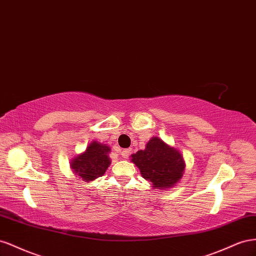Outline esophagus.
Here are the masks:
<instances>
[{
  "label": "esophagus",
  "instance_id": "1",
  "mask_svg": "<svg viewBox=\"0 0 256 256\" xmlns=\"http://www.w3.org/2000/svg\"><path fill=\"white\" fill-rule=\"evenodd\" d=\"M130 150H128V149H123L120 153H121V156L122 158H126L128 156H130Z\"/></svg>",
  "mask_w": 256,
  "mask_h": 256
}]
</instances>
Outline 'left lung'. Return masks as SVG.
I'll use <instances>...</instances> for the list:
<instances>
[{"instance_id": "left-lung-1", "label": "left lung", "mask_w": 256, "mask_h": 256, "mask_svg": "<svg viewBox=\"0 0 256 256\" xmlns=\"http://www.w3.org/2000/svg\"><path fill=\"white\" fill-rule=\"evenodd\" d=\"M130 158L140 168L142 178L150 181L153 188L160 191L174 186L184 176V156L156 136L151 138L144 150L137 151Z\"/></svg>"}]
</instances>
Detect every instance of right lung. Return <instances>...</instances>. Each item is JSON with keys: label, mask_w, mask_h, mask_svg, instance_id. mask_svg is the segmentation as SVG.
<instances>
[{"label": "right lung", "mask_w": 256, "mask_h": 256, "mask_svg": "<svg viewBox=\"0 0 256 256\" xmlns=\"http://www.w3.org/2000/svg\"><path fill=\"white\" fill-rule=\"evenodd\" d=\"M109 152L110 148L108 146L93 142L84 153L72 160L70 168L77 177L86 182L102 177L110 165Z\"/></svg>", "instance_id": "obj_1"}]
</instances>
